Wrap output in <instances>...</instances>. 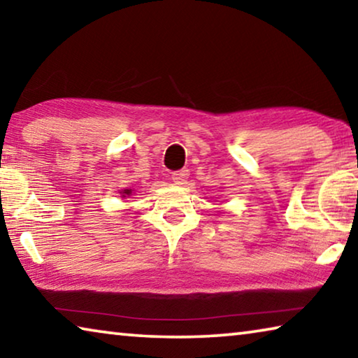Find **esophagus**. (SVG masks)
Wrapping results in <instances>:
<instances>
[{
    "mask_svg": "<svg viewBox=\"0 0 358 358\" xmlns=\"http://www.w3.org/2000/svg\"><path fill=\"white\" fill-rule=\"evenodd\" d=\"M187 178H189V171H178V172L172 173V181L178 186L186 185Z\"/></svg>",
    "mask_w": 358,
    "mask_h": 358,
    "instance_id": "obj_1",
    "label": "esophagus"
}]
</instances>
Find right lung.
Returning a JSON list of instances; mask_svg holds the SVG:
<instances>
[{"mask_svg":"<svg viewBox=\"0 0 358 358\" xmlns=\"http://www.w3.org/2000/svg\"><path fill=\"white\" fill-rule=\"evenodd\" d=\"M132 192H134V189H131V187H128V189H121L120 191L121 197H129V196H132Z\"/></svg>","mask_w":358,"mask_h":358,"instance_id":"obj_1","label":"right lung"}]
</instances>
